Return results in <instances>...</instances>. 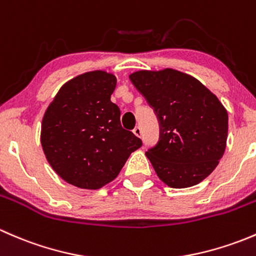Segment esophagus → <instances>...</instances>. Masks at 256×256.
Listing matches in <instances>:
<instances>
[{"instance_id":"34e87169","label":"esophagus","mask_w":256,"mask_h":256,"mask_svg":"<svg viewBox=\"0 0 256 256\" xmlns=\"http://www.w3.org/2000/svg\"><path fill=\"white\" fill-rule=\"evenodd\" d=\"M132 132L135 134V136H138V138H141V136H142V130H141V128H138V126H136V128H134Z\"/></svg>"}]
</instances>
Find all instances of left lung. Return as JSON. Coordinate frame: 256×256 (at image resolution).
Instances as JSON below:
<instances>
[{"label":"left lung","mask_w":256,"mask_h":256,"mask_svg":"<svg viewBox=\"0 0 256 256\" xmlns=\"http://www.w3.org/2000/svg\"><path fill=\"white\" fill-rule=\"evenodd\" d=\"M130 80L158 116L160 141L146 152L157 176L171 188L202 182L226 151V108L200 80L176 69L138 70Z\"/></svg>","instance_id":"8db88e82"}]
</instances>
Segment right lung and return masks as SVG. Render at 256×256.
Listing matches in <instances>:
<instances>
[{
    "label": "right lung",
    "mask_w": 256,
    "mask_h": 256,
    "mask_svg": "<svg viewBox=\"0 0 256 256\" xmlns=\"http://www.w3.org/2000/svg\"><path fill=\"white\" fill-rule=\"evenodd\" d=\"M116 76L104 70L66 82L42 120L40 144L59 177L82 190H99L118 177L141 140L122 128L120 109L110 100Z\"/></svg>",
    "instance_id": "1"
}]
</instances>
